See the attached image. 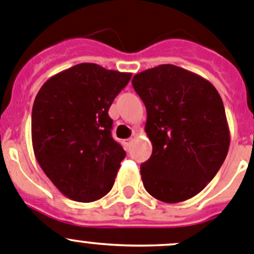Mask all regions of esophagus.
<instances>
[{
	"label": "esophagus",
	"instance_id": "34e87169",
	"mask_svg": "<svg viewBox=\"0 0 254 254\" xmlns=\"http://www.w3.org/2000/svg\"><path fill=\"white\" fill-rule=\"evenodd\" d=\"M131 144H132V139H127V140H124V146L127 150H129L130 146H131Z\"/></svg>",
	"mask_w": 254,
	"mask_h": 254
}]
</instances>
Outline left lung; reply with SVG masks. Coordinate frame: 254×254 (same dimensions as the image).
<instances>
[{
    "label": "left lung",
    "instance_id": "1",
    "mask_svg": "<svg viewBox=\"0 0 254 254\" xmlns=\"http://www.w3.org/2000/svg\"><path fill=\"white\" fill-rule=\"evenodd\" d=\"M131 82L146 108L145 132L153 145L140 165L144 188L164 203L193 198L228 153L231 134L220 95L208 80L170 64L136 73Z\"/></svg>",
    "mask_w": 254,
    "mask_h": 254
}]
</instances>
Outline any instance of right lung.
Wrapping results in <instances>:
<instances>
[{
  "instance_id": "1",
  "label": "right lung",
  "mask_w": 254,
  "mask_h": 254,
  "mask_svg": "<svg viewBox=\"0 0 254 254\" xmlns=\"http://www.w3.org/2000/svg\"><path fill=\"white\" fill-rule=\"evenodd\" d=\"M131 73L79 64L50 77L32 106V146L65 196L89 203L111 190L127 153L111 136L109 108Z\"/></svg>"
}]
</instances>
